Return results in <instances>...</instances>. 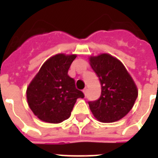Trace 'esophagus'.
I'll return each mask as SVG.
<instances>
[{
    "label": "esophagus",
    "instance_id": "34e87169",
    "mask_svg": "<svg viewBox=\"0 0 158 158\" xmlns=\"http://www.w3.org/2000/svg\"><path fill=\"white\" fill-rule=\"evenodd\" d=\"M83 92H84V94H85V96H86L87 95V89H83Z\"/></svg>",
    "mask_w": 158,
    "mask_h": 158
}]
</instances>
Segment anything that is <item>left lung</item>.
Wrapping results in <instances>:
<instances>
[{
	"label": "left lung",
	"instance_id": "1",
	"mask_svg": "<svg viewBox=\"0 0 158 158\" xmlns=\"http://www.w3.org/2000/svg\"><path fill=\"white\" fill-rule=\"evenodd\" d=\"M89 63L102 86L99 99L88 102L90 111L100 122H116L132 109L138 96L137 87L125 67L113 56H90Z\"/></svg>",
	"mask_w": 158,
	"mask_h": 158
}]
</instances>
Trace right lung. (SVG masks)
Wrapping results in <instances>:
<instances>
[{
  "label": "right lung",
  "mask_w": 158,
  "mask_h": 158,
  "mask_svg": "<svg viewBox=\"0 0 158 158\" xmlns=\"http://www.w3.org/2000/svg\"><path fill=\"white\" fill-rule=\"evenodd\" d=\"M76 55L57 54L42 65L27 88V101L38 118L59 123L69 118L78 98H84L76 89L74 79L68 74Z\"/></svg>",
  "instance_id": "right-lung-1"
}]
</instances>
